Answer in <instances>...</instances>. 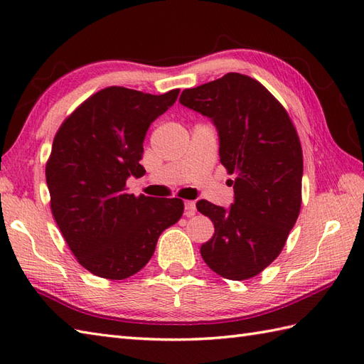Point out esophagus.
<instances>
[{
	"instance_id": "obj_1",
	"label": "esophagus",
	"mask_w": 364,
	"mask_h": 364,
	"mask_svg": "<svg viewBox=\"0 0 364 364\" xmlns=\"http://www.w3.org/2000/svg\"><path fill=\"white\" fill-rule=\"evenodd\" d=\"M184 214L192 218L196 214V202H184Z\"/></svg>"
}]
</instances>
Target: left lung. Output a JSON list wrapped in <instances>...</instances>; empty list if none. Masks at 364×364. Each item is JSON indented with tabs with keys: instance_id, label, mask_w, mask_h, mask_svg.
Instances as JSON below:
<instances>
[{
	"instance_id": "left-lung-1",
	"label": "left lung",
	"mask_w": 364,
	"mask_h": 364,
	"mask_svg": "<svg viewBox=\"0 0 364 364\" xmlns=\"http://www.w3.org/2000/svg\"><path fill=\"white\" fill-rule=\"evenodd\" d=\"M180 103L214 123L220 162L236 175L228 210L197 202L214 223L200 253L215 274L247 280L280 255L299 218L304 156L297 131L274 95L241 73L183 90Z\"/></svg>"
}]
</instances>
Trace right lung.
<instances>
[{"label":"right lung","instance_id":"right-lung-1","mask_svg":"<svg viewBox=\"0 0 364 364\" xmlns=\"http://www.w3.org/2000/svg\"><path fill=\"white\" fill-rule=\"evenodd\" d=\"M162 95L106 87L87 98L54 136L46 162L51 213L82 267L123 280L153 257L158 237L183 215L180 198L127 194L129 176H142L144 139L176 102Z\"/></svg>","mask_w":364,"mask_h":364}]
</instances>
